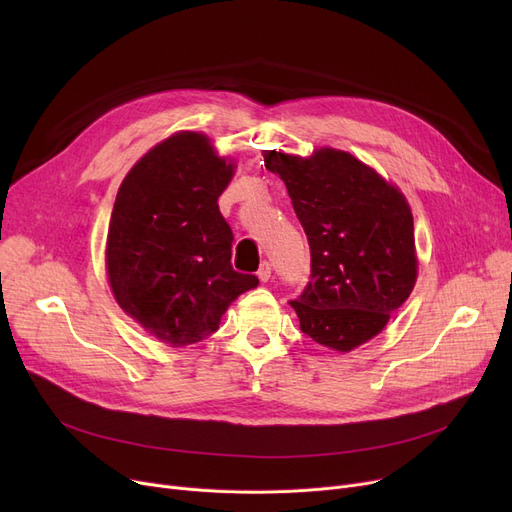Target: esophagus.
I'll return each instance as SVG.
<instances>
[{
    "label": "esophagus",
    "instance_id": "obj_1",
    "mask_svg": "<svg viewBox=\"0 0 512 512\" xmlns=\"http://www.w3.org/2000/svg\"><path fill=\"white\" fill-rule=\"evenodd\" d=\"M257 276H259V280H261V282H267V280H270V278H272V263H270V261H261Z\"/></svg>",
    "mask_w": 512,
    "mask_h": 512
}]
</instances>
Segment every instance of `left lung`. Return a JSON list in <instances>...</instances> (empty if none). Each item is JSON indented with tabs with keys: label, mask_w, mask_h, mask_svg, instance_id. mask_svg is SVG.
Segmentation results:
<instances>
[{
	"label": "left lung",
	"mask_w": 512,
	"mask_h": 512,
	"mask_svg": "<svg viewBox=\"0 0 512 512\" xmlns=\"http://www.w3.org/2000/svg\"><path fill=\"white\" fill-rule=\"evenodd\" d=\"M307 234L311 276L290 301L301 330L346 353L380 334L417 278L411 209L394 186L351 153L267 151Z\"/></svg>",
	"instance_id": "1"
}]
</instances>
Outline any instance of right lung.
<instances>
[{"label": "right lung", "mask_w": 512, "mask_h": 512, "mask_svg": "<svg viewBox=\"0 0 512 512\" xmlns=\"http://www.w3.org/2000/svg\"><path fill=\"white\" fill-rule=\"evenodd\" d=\"M234 166L199 132L153 147L124 178L107 232L118 305L170 346L218 330L228 305L259 284L230 263L232 228L218 199Z\"/></svg>", "instance_id": "add662e5"}]
</instances>
